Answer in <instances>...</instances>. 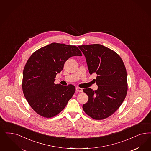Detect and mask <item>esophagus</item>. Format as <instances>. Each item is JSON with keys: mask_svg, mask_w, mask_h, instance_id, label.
<instances>
[{"mask_svg": "<svg viewBox=\"0 0 151 151\" xmlns=\"http://www.w3.org/2000/svg\"><path fill=\"white\" fill-rule=\"evenodd\" d=\"M76 90L78 91V92H79V93H82L83 92V88H78V87H76Z\"/></svg>", "mask_w": 151, "mask_h": 151, "instance_id": "esophagus-1", "label": "esophagus"}]
</instances>
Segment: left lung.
<instances>
[{"mask_svg":"<svg viewBox=\"0 0 151 151\" xmlns=\"http://www.w3.org/2000/svg\"><path fill=\"white\" fill-rule=\"evenodd\" d=\"M86 58L90 75L96 73L98 88H84L88 100L83 105L86 114L95 120L114 113L125 98L128 90L127 71L118 54L99 44L79 46Z\"/></svg>","mask_w":151,"mask_h":151,"instance_id":"obj_1","label":"left lung"}]
</instances>
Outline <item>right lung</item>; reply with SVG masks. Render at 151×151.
I'll list each match as a JSON object with an SVG mask.
<instances>
[{
	"mask_svg": "<svg viewBox=\"0 0 151 151\" xmlns=\"http://www.w3.org/2000/svg\"><path fill=\"white\" fill-rule=\"evenodd\" d=\"M75 56H82L78 47L52 43L37 50L28 60L23 72L22 90L28 104L42 116L57 115L75 93L73 85L54 83L64 63Z\"/></svg>",
	"mask_w": 151,
	"mask_h": 151,
	"instance_id": "right-lung-1",
	"label": "right lung"
}]
</instances>
